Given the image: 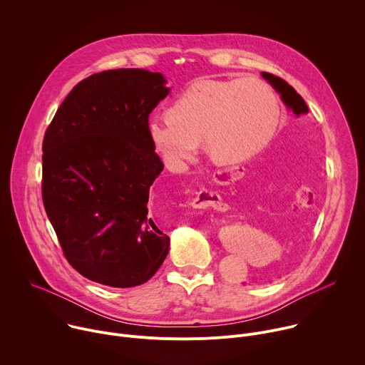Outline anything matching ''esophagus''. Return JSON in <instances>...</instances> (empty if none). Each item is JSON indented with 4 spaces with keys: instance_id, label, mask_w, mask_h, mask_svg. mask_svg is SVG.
Here are the masks:
<instances>
[{
    "instance_id": "esophagus-1",
    "label": "esophagus",
    "mask_w": 365,
    "mask_h": 365,
    "mask_svg": "<svg viewBox=\"0 0 365 365\" xmlns=\"http://www.w3.org/2000/svg\"><path fill=\"white\" fill-rule=\"evenodd\" d=\"M231 176V169L230 168H224V169H218L215 172V178L218 180H228ZM193 207H211V210H217V211H221L224 210V207L227 206L225 202L221 199V196L218 195V192L215 190H211V189H200L193 202H192Z\"/></svg>"
}]
</instances>
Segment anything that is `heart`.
Masks as SVG:
<instances>
[{
	"label": "heart",
	"mask_w": 365,
	"mask_h": 365,
	"mask_svg": "<svg viewBox=\"0 0 365 365\" xmlns=\"http://www.w3.org/2000/svg\"><path fill=\"white\" fill-rule=\"evenodd\" d=\"M279 115V99L263 79L200 81L172 102L168 115L150 118L147 134L175 170L195 159L202 138L215 162L238 163L270 143Z\"/></svg>",
	"instance_id": "b5f03b06"
}]
</instances>
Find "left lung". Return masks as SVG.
Masks as SVG:
<instances>
[{"instance_id": "left-lung-1", "label": "left lung", "mask_w": 365, "mask_h": 365, "mask_svg": "<svg viewBox=\"0 0 365 365\" xmlns=\"http://www.w3.org/2000/svg\"><path fill=\"white\" fill-rule=\"evenodd\" d=\"M263 78L266 81H269L272 83V86L282 95V99L283 102L286 103V106L296 114V115H300V114H306L309 110H307V106L306 102L303 101V98L294 91V88L292 85H289L284 79L279 78V76H274L272 73H267V72H263L262 73ZM290 154V151H287V148H280L279 151H276V154H273V160H270L274 166L280 168V166H284L286 168V163L290 162L287 155ZM267 182H273L274 179V170L270 169L267 176H266ZM262 183H264V180H262Z\"/></svg>"}]
</instances>
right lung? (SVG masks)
Returning a JSON list of instances; mask_svg holds the SVG:
<instances>
[{"instance_id":"1","label":"right lung","mask_w":365,"mask_h":365,"mask_svg":"<svg viewBox=\"0 0 365 365\" xmlns=\"http://www.w3.org/2000/svg\"><path fill=\"white\" fill-rule=\"evenodd\" d=\"M162 73L113 69L68 93L43 138L41 197L68 263L111 287L145 283L170 238L148 212L163 162L153 148L150 113L169 93Z\"/></svg>"}]
</instances>
